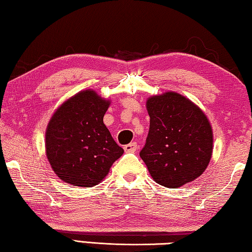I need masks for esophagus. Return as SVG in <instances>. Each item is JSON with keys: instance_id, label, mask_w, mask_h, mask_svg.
Masks as SVG:
<instances>
[{"instance_id": "34e87169", "label": "esophagus", "mask_w": 252, "mask_h": 252, "mask_svg": "<svg viewBox=\"0 0 252 252\" xmlns=\"http://www.w3.org/2000/svg\"><path fill=\"white\" fill-rule=\"evenodd\" d=\"M138 148V145H137L136 141H132L130 144H128L124 147L126 153H135V151Z\"/></svg>"}]
</instances>
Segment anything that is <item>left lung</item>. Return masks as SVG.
I'll return each instance as SVG.
<instances>
[{
    "instance_id": "obj_1",
    "label": "left lung",
    "mask_w": 252,
    "mask_h": 252,
    "mask_svg": "<svg viewBox=\"0 0 252 252\" xmlns=\"http://www.w3.org/2000/svg\"><path fill=\"white\" fill-rule=\"evenodd\" d=\"M150 127L140 158L155 181L177 189L200 177L210 162L213 131L200 108L178 93L147 101Z\"/></svg>"
}]
</instances>
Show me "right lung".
<instances>
[{
    "instance_id": "add662e5",
    "label": "right lung",
    "mask_w": 252,
    "mask_h": 252,
    "mask_svg": "<svg viewBox=\"0 0 252 252\" xmlns=\"http://www.w3.org/2000/svg\"><path fill=\"white\" fill-rule=\"evenodd\" d=\"M108 105L110 102L87 90L69 98L51 117L46 151L63 181L82 188L96 185L124 153L103 123Z\"/></svg>"
}]
</instances>
